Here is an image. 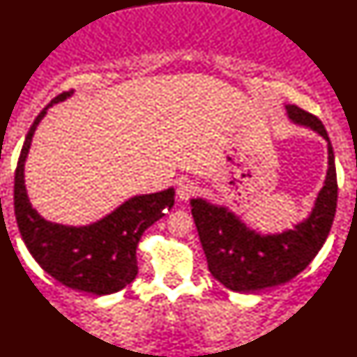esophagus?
Here are the masks:
<instances>
[{
    "label": "esophagus",
    "instance_id": "1",
    "mask_svg": "<svg viewBox=\"0 0 357 357\" xmlns=\"http://www.w3.org/2000/svg\"><path fill=\"white\" fill-rule=\"evenodd\" d=\"M196 192H197V184L194 181H188V179H186V181L179 183L178 191H176V194H178V197H179V201L191 199V197Z\"/></svg>",
    "mask_w": 357,
    "mask_h": 357
}]
</instances>
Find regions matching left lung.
<instances>
[{
	"mask_svg": "<svg viewBox=\"0 0 357 357\" xmlns=\"http://www.w3.org/2000/svg\"><path fill=\"white\" fill-rule=\"evenodd\" d=\"M290 119L310 126L328 142V173L313 212L295 231L260 236L245 227L225 207L204 199H191L192 218L215 280L232 291L254 293L290 282L308 267L331 231L336 214L337 179L335 153L324 125L318 116L296 105H287Z\"/></svg>",
	"mask_w": 357,
	"mask_h": 357,
	"instance_id": "1",
	"label": "left lung"
}]
</instances>
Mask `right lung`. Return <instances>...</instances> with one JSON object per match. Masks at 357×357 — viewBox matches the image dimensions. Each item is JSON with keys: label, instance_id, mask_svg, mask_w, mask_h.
Returning <instances> with one entry per match:
<instances>
[{"label": "right lung", "instance_id": "add662e5", "mask_svg": "<svg viewBox=\"0 0 357 357\" xmlns=\"http://www.w3.org/2000/svg\"><path fill=\"white\" fill-rule=\"evenodd\" d=\"M72 93L62 92L36 116L22 145L15 171V215L29 254L44 272L74 290L110 295L132 283L138 273L137 247L143 232L174 204V191L132 197L96 224L69 227L44 220L33 209L24 188V161L39 121L52 103Z\"/></svg>", "mask_w": 357, "mask_h": 357}]
</instances>
